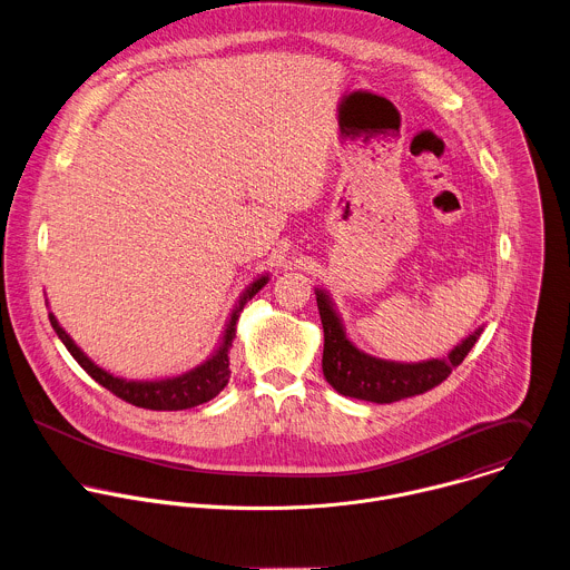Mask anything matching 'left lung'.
Here are the masks:
<instances>
[{
  "label": "left lung",
  "mask_w": 570,
  "mask_h": 570,
  "mask_svg": "<svg viewBox=\"0 0 570 570\" xmlns=\"http://www.w3.org/2000/svg\"><path fill=\"white\" fill-rule=\"evenodd\" d=\"M317 306L324 326V357L322 368L326 382L342 395L366 400L375 404H391L406 397L422 395L435 386H440L453 368H458L464 357L475 346L480 331H475L469 340H464L455 351H451L444 360H431L420 364H397L371 357L357 351L328 302V297L317 291Z\"/></svg>",
  "instance_id": "left-lung-1"
}]
</instances>
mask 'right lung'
<instances>
[{
	"mask_svg": "<svg viewBox=\"0 0 570 570\" xmlns=\"http://www.w3.org/2000/svg\"><path fill=\"white\" fill-rule=\"evenodd\" d=\"M268 282V277H259L257 282L250 284V288L246 291V295L239 302V308L233 313L230 324L226 328L224 342L219 346V351L202 366L193 368L190 373H184L179 377H170V380H161V382H126L119 377H112L110 373L101 371L99 366H95L77 346L75 342L66 335V331L57 324L55 315L48 313V320L55 328V333L59 335V340L63 342V346L68 348V353L77 360V364L104 389H108L112 395H117L119 400L139 406V409H148V411H181V409H193L199 406L208 400H213L215 395H219V391L228 384L230 380V368H228V348L233 344L235 337V322L239 317V311L244 308V304Z\"/></svg>",
	"mask_w": 570,
	"mask_h": 570,
	"instance_id": "add662e5",
	"label": "right lung"
}]
</instances>
